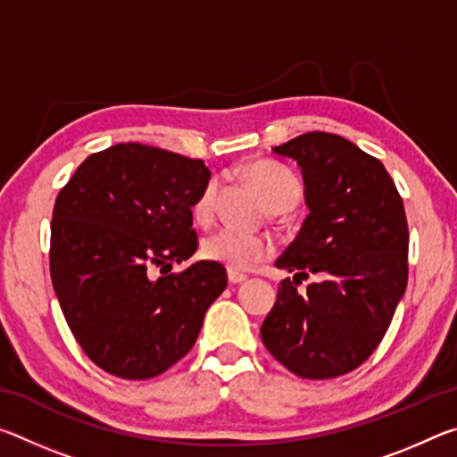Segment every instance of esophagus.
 Wrapping results in <instances>:
<instances>
[{
    "label": "esophagus",
    "mask_w": 457,
    "mask_h": 457,
    "mask_svg": "<svg viewBox=\"0 0 457 457\" xmlns=\"http://www.w3.org/2000/svg\"><path fill=\"white\" fill-rule=\"evenodd\" d=\"M228 280L229 284H242L247 280V274L237 272V270H228Z\"/></svg>",
    "instance_id": "1"
}]
</instances>
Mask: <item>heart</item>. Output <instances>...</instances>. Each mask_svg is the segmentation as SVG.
Segmentation results:
<instances>
[{
  "label": "heart",
  "instance_id": "heart-1",
  "mask_svg": "<svg viewBox=\"0 0 457 457\" xmlns=\"http://www.w3.org/2000/svg\"><path fill=\"white\" fill-rule=\"evenodd\" d=\"M247 179L270 210L286 212L303 197V183H300L296 173L280 163H272V161H260V163L252 165L247 169ZM213 199L215 183L210 181L193 201L191 210L197 221H207L212 218ZM201 252L207 260L239 272V270H247L266 260L272 252V244L262 234H250V231L236 228H220L204 239Z\"/></svg>",
  "mask_w": 457,
  "mask_h": 457
}]
</instances>
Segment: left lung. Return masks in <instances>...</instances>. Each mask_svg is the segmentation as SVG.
I'll return each mask as SVG.
<instances>
[{
	"mask_svg": "<svg viewBox=\"0 0 457 457\" xmlns=\"http://www.w3.org/2000/svg\"><path fill=\"white\" fill-rule=\"evenodd\" d=\"M276 154L303 169L311 213L276 266L278 286L260 335L276 361L303 378L351 373L381 343L407 286L403 199L383 163L332 133L300 135ZM308 275L320 280L300 295Z\"/></svg>",
	"mask_w": 457,
	"mask_h": 457,
	"instance_id": "left-lung-1",
	"label": "left lung"
}]
</instances>
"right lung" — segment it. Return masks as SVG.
<instances>
[{
	"label": "right lung",
	"mask_w": 457,
	"mask_h": 457,
	"mask_svg": "<svg viewBox=\"0 0 457 457\" xmlns=\"http://www.w3.org/2000/svg\"><path fill=\"white\" fill-rule=\"evenodd\" d=\"M210 177L201 159L119 143L84 159L60 189L52 286L74 338L106 373L135 381L165 373L193 349L226 290L218 262L169 272L197 250L191 207Z\"/></svg>",
	"instance_id": "obj_1"
}]
</instances>
